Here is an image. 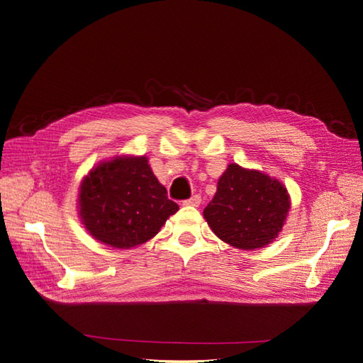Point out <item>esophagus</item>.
Wrapping results in <instances>:
<instances>
[{"label": "esophagus", "mask_w": 363, "mask_h": 363, "mask_svg": "<svg viewBox=\"0 0 363 363\" xmlns=\"http://www.w3.org/2000/svg\"><path fill=\"white\" fill-rule=\"evenodd\" d=\"M200 203H201L200 195H194V196H190V199L184 200V205H189V206H199Z\"/></svg>", "instance_id": "34e87169"}]
</instances>
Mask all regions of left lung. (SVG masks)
<instances>
[{
    "label": "left lung",
    "mask_w": 363,
    "mask_h": 363,
    "mask_svg": "<svg viewBox=\"0 0 363 363\" xmlns=\"http://www.w3.org/2000/svg\"><path fill=\"white\" fill-rule=\"evenodd\" d=\"M288 211L290 195L279 179L230 163L203 216L223 242L240 250H257L279 237Z\"/></svg>",
    "instance_id": "8db88e82"
}]
</instances>
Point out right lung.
Instances as JSON below:
<instances>
[{"label":"right lung","instance_id":"right-lung-1","mask_svg":"<svg viewBox=\"0 0 363 363\" xmlns=\"http://www.w3.org/2000/svg\"><path fill=\"white\" fill-rule=\"evenodd\" d=\"M177 210L147 157L101 162L78 192V213L86 230L112 248L128 250L150 240Z\"/></svg>","mask_w":363,"mask_h":363}]
</instances>
